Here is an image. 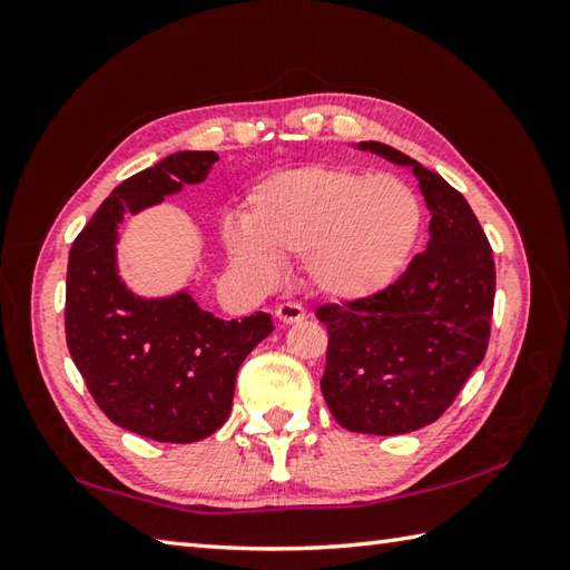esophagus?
<instances>
[{
	"instance_id": "esophagus-1",
	"label": "esophagus",
	"mask_w": 570,
	"mask_h": 570,
	"mask_svg": "<svg viewBox=\"0 0 570 570\" xmlns=\"http://www.w3.org/2000/svg\"><path fill=\"white\" fill-rule=\"evenodd\" d=\"M276 318H278V323H284V325H294V323L306 321V311L301 308L298 304H292V301H288V304L276 306Z\"/></svg>"
}]
</instances>
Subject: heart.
Here are the masks:
<instances>
[{"label":"heart","instance_id":"1","mask_svg":"<svg viewBox=\"0 0 570 570\" xmlns=\"http://www.w3.org/2000/svg\"><path fill=\"white\" fill-rule=\"evenodd\" d=\"M421 227V200L406 180L311 164L259 180L245 220H227L223 242L262 284L282 276L284 257L304 254V274L321 296L365 301L402 276Z\"/></svg>","mask_w":570,"mask_h":570}]
</instances>
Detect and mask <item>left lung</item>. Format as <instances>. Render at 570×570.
<instances>
[{
    "label": "left lung",
    "mask_w": 570,
    "mask_h": 570,
    "mask_svg": "<svg viewBox=\"0 0 570 570\" xmlns=\"http://www.w3.org/2000/svg\"><path fill=\"white\" fill-rule=\"evenodd\" d=\"M357 149L414 171L431 239L382 294L316 311L328 325L321 392L343 429L396 435L439 419L485 357L494 259L475 213L448 180L382 141Z\"/></svg>",
    "instance_id": "left-lung-1"
}]
</instances>
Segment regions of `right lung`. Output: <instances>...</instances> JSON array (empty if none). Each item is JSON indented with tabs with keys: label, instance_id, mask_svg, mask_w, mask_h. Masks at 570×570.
<instances>
[{
	"label": "right lung",
	"instance_id": "add662e5",
	"mask_svg": "<svg viewBox=\"0 0 570 570\" xmlns=\"http://www.w3.org/2000/svg\"><path fill=\"white\" fill-rule=\"evenodd\" d=\"M215 151H178L127 178L76 237L66 278L70 357L105 416L161 443H193L223 426L237 370L274 331L269 313L215 318L193 296L144 298L117 272L125 215L208 178Z\"/></svg>",
	"mask_w": 570,
	"mask_h": 570
}]
</instances>
